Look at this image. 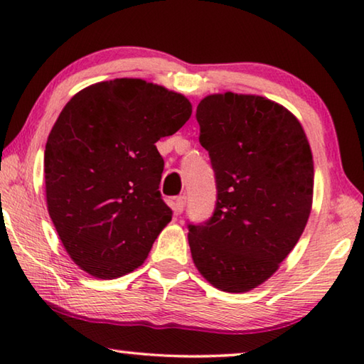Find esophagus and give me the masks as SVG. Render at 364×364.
Returning a JSON list of instances; mask_svg holds the SVG:
<instances>
[{"instance_id":"obj_1","label":"esophagus","mask_w":364,"mask_h":364,"mask_svg":"<svg viewBox=\"0 0 364 364\" xmlns=\"http://www.w3.org/2000/svg\"><path fill=\"white\" fill-rule=\"evenodd\" d=\"M187 205V196L186 195H178L174 198V203H172V206H174V211L181 214L183 211V208Z\"/></svg>"}]
</instances>
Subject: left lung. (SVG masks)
<instances>
[{"mask_svg": "<svg viewBox=\"0 0 364 364\" xmlns=\"http://www.w3.org/2000/svg\"><path fill=\"white\" fill-rule=\"evenodd\" d=\"M196 121L218 198L211 218L188 222L193 262L218 289L250 291L278 270L307 225L309 140L294 114L260 95H208Z\"/></svg>", "mask_w": 364, "mask_h": 364, "instance_id": "8db88e82", "label": "left lung"}]
</instances>
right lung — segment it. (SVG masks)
Instances as JSON below:
<instances>
[{"label": "right lung", "instance_id": "obj_1", "mask_svg": "<svg viewBox=\"0 0 364 364\" xmlns=\"http://www.w3.org/2000/svg\"><path fill=\"white\" fill-rule=\"evenodd\" d=\"M182 94L121 78L82 89L63 107L44 150L48 211L82 270L113 279L142 265L172 219L156 142L187 123Z\"/></svg>", "mask_w": 364, "mask_h": 364}]
</instances>
